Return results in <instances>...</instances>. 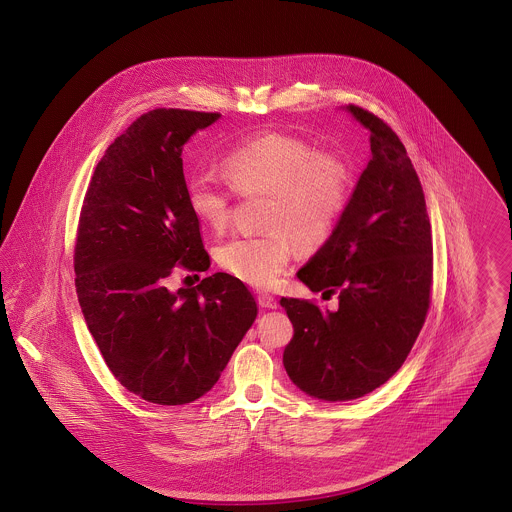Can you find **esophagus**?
Returning <instances> with one entry per match:
<instances>
[{"mask_svg":"<svg viewBox=\"0 0 512 512\" xmlns=\"http://www.w3.org/2000/svg\"><path fill=\"white\" fill-rule=\"evenodd\" d=\"M258 305L264 309H278V299L270 293H258Z\"/></svg>","mask_w":512,"mask_h":512,"instance_id":"1","label":"esophagus"}]
</instances>
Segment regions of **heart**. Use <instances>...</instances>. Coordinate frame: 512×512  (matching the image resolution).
Here are the masks:
<instances>
[{"label":"heart","instance_id":"b5f03b06","mask_svg":"<svg viewBox=\"0 0 512 512\" xmlns=\"http://www.w3.org/2000/svg\"><path fill=\"white\" fill-rule=\"evenodd\" d=\"M222 169L240 193L270 191L264 215L270 228L236 234L217 250L220 266L254 288L268 290L282 280L297 244L313 248L325 242L349 201L351 179L343 161L288 134H262L234 147ZM185 197L195 219L215 230L226 226L232 189L219 177L209 171L191 175Z\"/></svg>","mask_w":512,"mask_h":512}]
</instances>
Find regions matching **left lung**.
Returning <instances> with one entry per match:
<instances>
[{"instance_id":"8db88e82","label":"left lung","mask_w":512,"mask_h":512,"mask_svg":"<svg viewBox=\"0 0 512 512\" xmlns=\"http://www.w3.org/2000/svg\"><path fill=\"white\" fill-rule=\"evenodd\" d=\"M370 138V159L325 244L297 272L311 292L339 293L323 311L282 297L293 325L284 366L311 398L345 402L384 384L406 361L432 292V226L418 173L374 114L343 106Z\"/></svg>"}]
</instances>
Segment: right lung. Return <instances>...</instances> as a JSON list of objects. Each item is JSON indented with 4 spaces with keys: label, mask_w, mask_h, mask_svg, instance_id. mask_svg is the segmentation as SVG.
I'll return each mask as SVG.
<instances>
[{
    "label": "right lung",
    "mask_w": 512,
    "mask_h": 512,
    "mask_svg": "<svg viewBox=\"0 0 512 512\" xmlns=\"http://www.w3.org/2000/svg\"><path fill=\"white\" fill-rule=\"evenodd\" d=\"M219 118L175 108L140 116L98 161L78 222L74 284L86 327L118 382L161 406L207 394L258 315L252 293L224 272L167 288L175 266H211L181 153Z\"/></svg>",
    "instance_id": "1"
}]
</instances>
